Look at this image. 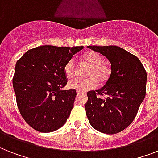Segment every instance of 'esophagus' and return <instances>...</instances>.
<instances>
[{
    "mask_svg": "<svg viewBox=\"0 0 158 158\" xmlns=\"http://www.w3.org/2000/svg\"><path fill=\"white\" fill-rule=\"evenodd\" d=\"M76 93H77V94H78V95H79V94H83V93H82V92H80V91H77Z\"/></svg>",
    "mask_w": 158,
    "mask_h": 158,
    "instance_id": "34e87169",
    "label": "esophagus"
}]
</instances>
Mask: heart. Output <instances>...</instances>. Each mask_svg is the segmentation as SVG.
Returning <instances> with one entry per match:
<instances>
[{
  "label": "heart",
  "mask_w": 158,
  "mask_h": 158,
  "mask_svg": "<svg viewBox=\"0 0 158 158\" xmlns=\"http://www.w3.org/2000/svg\"><path fill=\"white\" fill-rule=\"evenodd\" d=\"M80 59L90 66L88 70L86 79H74L69 82V87L77 91L85 92L94 89L98 85L105 84L109 80L111 74V69L104 62L103 57L98 53L89 51L81 55ZM76 64L74 60H69L64 66V72L68 79H71L75 74Z\"/></svg>",
  "instance_id": "heart-1"
}]
</instances>
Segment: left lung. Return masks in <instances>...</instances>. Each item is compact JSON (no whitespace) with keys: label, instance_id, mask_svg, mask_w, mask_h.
Listing matches in <instances>:
<instances>
[{"label":"left lung","instance_id":"1","mask_svg":"<svg viewBox=\"0 0 158 158\" xmlns=\"http://www.w3.org/2000/svg\"><path fill=\"white\" fill-rule=\"evenodd\" d=\"M88 48L109 60L111 74L102 89L87 93V117L95 130L107 135L117 134L127 128L137 115L146 94L147 73L137 56L120 47Z\"/></svg>","mask_w":158,"mask_h":158}]
</instances>
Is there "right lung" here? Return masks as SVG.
<instances>
[{
	"label": "right lung",
	"instance_id": "add662e5",
	"mask_svg": "<svg viewBox=\"0 0 158 158\" xmlns=\"http://www.w3.org/2000/svg\"><path fill=\"white\" fill-rule=\"evenodd\" d=\"M84 47L45 45L28 50L16 62L13 87L22 117L39 132L64 125L74 107L75 89L67 84L64 66Z\"/></svg>",
	"mask_w": 158,
	"mask_h": 158
}]
</instances>
